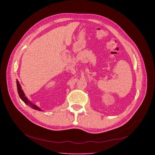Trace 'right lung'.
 I'll return each instance as SVG.
<instances>
[{
	"label": "right lung",
	"mask_w": 155,
	"mask_h": 155,
	"mask_svg": "<svg viewBox=\"0 0 155 155\" xmlns=\"http://www.w3.org/2000/svg\"><path fill=\"white\" fill-rule=\"evenodd\" d=\"M16 83H17V88H18V94L20 97L21 99L27 105H28L29 106H30L31 108H32L33 109H35V110H39V111H41V109L39 107H38L37 105H36L35 104H32L31 101H29L27 97L25 96V94H24V92L22 91V88H21V86L19 84V82H18V80H16Z\"/></svg>",
	"instance_id": "right-lung-1"
}]
</instances>
